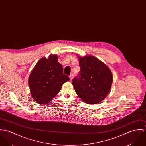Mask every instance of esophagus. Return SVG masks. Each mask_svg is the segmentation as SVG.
<instances>
[{
	"mask_svg": "<svg viewBox=\"0 0 146 146\" xmlns=\"http://www.w3.org/2000/svg\"><path fill=\"white\" fill-rule=\"evenodd\" d=\"M69 78H70V81H72V80L73 79V74H71V75H70Z\"/></svg>",
	"mask_w": 146,
	"mask_h": 146,
	"instance_id": "obj_1",
	"label": "esophagus"
}]
</instances>
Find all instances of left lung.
I'll return each mask as SVG.
<instances>
[{
  "mask_svg": "<svg viewBox=\"0 0 146 146\" xmlns=\"http://www.w3.org/2000/svg\"><path fill=\"white\" fill-rule=\"evenodd\" d=\"M80 76L72 80L77 95L85 103L96 104L103 100L111 89L113 75L110 68L95 56H78Z\"/></svg>",
  "mask_w": 146,
  "mask_h": 146,
  "instance_id": "8db88e82",
  "label": "left lung"
}]
</instances>
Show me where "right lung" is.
<instances>
[{"label": "right lung", "instance_id": "1", "mask_svg": "<svg viewBox=\"0 0 146 146\" xmlns=\"http://www.w3.org/2000/svg\"><path fill=\"white\" fill-rule=\"evenodd\" d=\"M56 54L48 58H41L32 69L28 79L30 93L33 99L40 104H46L60 92L62 85L70 79L64 74L62 65Z\"/></svg>", "mask_w": 146, "mask_h": 146}]
</instances>
